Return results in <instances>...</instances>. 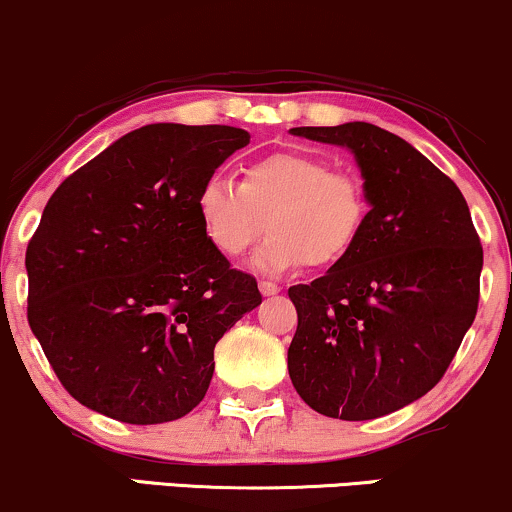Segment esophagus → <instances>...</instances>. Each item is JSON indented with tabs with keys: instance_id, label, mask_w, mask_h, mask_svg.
<instances>
[{
	"instance_id": "obj_1",
	"label": "esophagus",
	"mask_w": 512,
	"mask_h": 512,
	"mask_svg": "<svg viewBox=\"0 0 512 512\" xmlns=\"http://www.w3.org/2000/svg\"><path fill=\"white\" fill-rule=\"evenodd\" d=\"M258 289H261L263 296H273V294L280 292V287H277L275 282H270V280H261V282H258Z\"/></svg>"
}]
</instances>
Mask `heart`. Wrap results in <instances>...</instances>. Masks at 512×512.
<instances>
[{
    "label": "heart",
    "instance_id": "obj_1",
    "mask_svg": "<svg viewBox=\"0 0 512 512\" xmlns=\"http://www.w3.org/2000/svg\"><path fill=\"white\" fill-rule=\"evenodd\" d=\"M197 216L213 249L242 258L266 232L254 266L289 273L330 268L351 254L370 218L363 180L323 156L277 151L244 168L242 185L213 173L197 189Z\"/></svg>",
    "mask_w": 512,
    "mask_h": 512
}]
</instances>
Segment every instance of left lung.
Instances as JSON below:
<instances>
[{
    "label": "left lung",
    "mask_w": 512,
    "mask_h": 512,
    "mask_svg": "<svg viewBox=\"0 0 512 512\" xmlns=\"http://www.w3.org/2000/svg\"><path fill=\"white\" fill-rule=\"evenodd\" d=\"M292 135L356 156L370 218L344 261L289 287V377L327 418H382L451 365L477 315L482 244L456 182L394 132L356 121Z\"/></svg>",
    "instance_id": "8db88e82"
}]
</instances>
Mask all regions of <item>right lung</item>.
Here are the masks:
<instances>
[{
    "label": "right lung",
    "mask_w": 512,
    "mask_h": 512,
    "mask_svg": "<svg viewBox=\"0 0 512 512\" xmlns=\"http://www.w3.org/2000/svg\"><path fill=\"white\" fill-rule=\"evenodd\" d=\"M249 137L230 125H144L47 201L25 251L28 323L82 406L159 425L206 396L218 339L261 292L213 249L194 199Z\"/></svg>",
    "instance_id": "1"
}]
</instances>
